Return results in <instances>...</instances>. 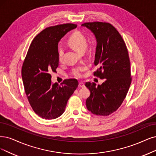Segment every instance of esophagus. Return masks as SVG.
Instances as JSON below:
<instances>
[{
    "label": "esophagus",
    "instance_id": "34e87169",
    "mask_svg": "<svg viewBox=\"0 0 156 156\" xmlns=\"http://www.w3.org/2000/svg\"><path fill=\"white\" fill-rule=\"evenodd\" d=\"M78 86H79L80 87H82V88H83V87H85L84 83H83V82H80V83H79Z\"/></svg>",
    "mask_w": 156,
    "mask_h": 156
}]
</instances>
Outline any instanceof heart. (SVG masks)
<instances>
[{
	"label": "heart",
	"mask_w": 156,
	"mask_h": 156,
	"mask_svg": "<svg viewBox=\"0 0 156 156\" xmlns=\"http://www.w3.org/2000/svg\"><path fill=\"white\" fill-rule=\"evenodd\" d=\"M68 43L72 48L76 51L83 53L87 47V38L85 34L81 31H76L71 34L70 37L69 38ZM58 59L61 62L63 59L64 49L62 45H59L57 51ZM87 67L86 66H79L74 67L71 71V74L75 78H81L83 76V73Z\"/></svg>",
	"instance_id": "1"
}]
</instances>
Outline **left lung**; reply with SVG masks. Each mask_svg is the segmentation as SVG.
Returning <instances> with one entry per match:
<instances>
[{
  "label": "left lung",
  "mask_w": 156,
  "mask_h": 156,
  "mask_svg": "<svg viewBox=\"0 0 156 156\" xmlns=\"http://www.w3.org/2000/svg\"><path fill=\"white\" fill-rule=\"evenodd\" d=\"M82 26L90 30L96 38L94 65L98 68L94 76L106 79L98 86L94 82L85 83L90 91L86 106L93 114L107 116L118 110L130 87L132 77L128 50L122 37L110 23L85 22Z\"/></svg>",
  "instance_id": "8db88e82"
}]
</instances>
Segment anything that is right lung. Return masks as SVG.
<instances>
[{
  "instance_id": "1",
  "label": "right lung",
  "mask_w": 156,
  "mask_h": 156,
  "mask_svg": "<svg viewBox=\"0 0 156 156\" xmlns=\"http://www.w3.org/2000/svg\"><path fill=\"white\" fill-rule=\"evenodd\" d=\"M76 24H64L45 28L34 38L22 67L26 94L33 111L45 119H53L64 112L69 98L78 86L76 79L52 83V71L58 66V44Z\"/></svg>"
}]
</instances>
